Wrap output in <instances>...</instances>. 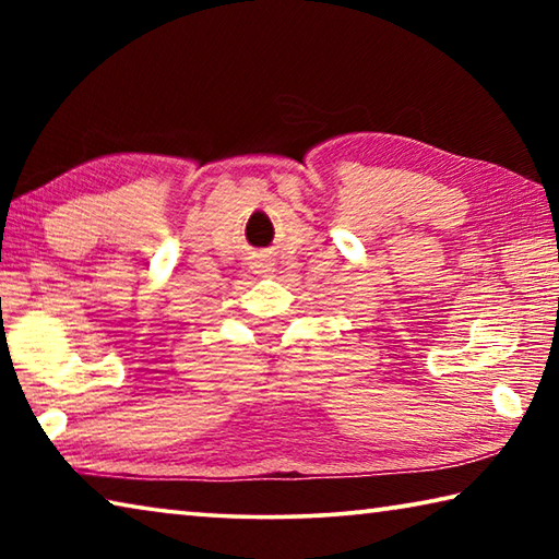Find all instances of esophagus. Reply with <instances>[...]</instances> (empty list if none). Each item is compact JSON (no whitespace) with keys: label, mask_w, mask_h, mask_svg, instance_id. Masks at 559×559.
<instances>
[{"label":"esophagus","mask_w":559,"mask_h":559,"mask_svg":"<svg viewBox=\"0 0 559 559\" xmlns=\"http://www.w3.org/2000/svg\"><path fill=\"white\" fill-rule=\"evenodd\" d=\"M249 269L259 276H271L273 273V257L269 251H253V257L249 261Z\"/></svg>","instance_id":"1"}]
</instances>
